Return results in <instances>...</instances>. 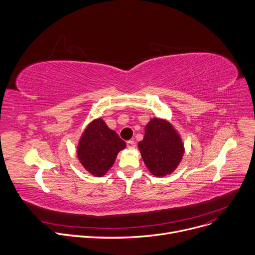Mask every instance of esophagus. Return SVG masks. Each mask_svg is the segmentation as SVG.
<instances>
[{"mask_svg": "<svg viewBox=\"0 0 255 255\" xmlns=\"http://www.w3.org/2000/svg\"><path fill=\"white\" fill-rule=\"evenodd\" d=\"M126 144H127L128 148H134L135 147V141H133V140H128L126 142Z\"/></svg>", "mask_w": 255, "mask_h": 255, "instance_id": "1", "label": "esophagus"}]
</instances>
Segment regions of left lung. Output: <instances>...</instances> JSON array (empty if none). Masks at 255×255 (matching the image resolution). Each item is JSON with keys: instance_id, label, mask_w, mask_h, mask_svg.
<instances>
[{"instance_id": "obj_1", "label": "left lung", "mask_w": 255, "mask_h": 255, "mask_svg": "<svg viewBox=\"0 0 255 255\" xmlns=\"http://www.w3.org/2000/svg\"><path fill=\"white\" fill-rule=\"evenodd\" d=\"M138 148L149 172L161 177L175 170L184 152L177 131L168 121L159 118L151 119L146 124Z\"/></svg>"}]
</instances>
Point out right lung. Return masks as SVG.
Listing matches in <instances>:
<instances>
[{"mask_svg":"<svg viewBox=\"0 0 255 255\" xmlns=\"http://www.w3.org/2000/svg\"><path fill=\"white\" fill-rule=\"evenodd\" d=\"M125 147V141L108 127L103 119H96L83 132L77 155L89 173L101 177L115 163L118 152Z\"/></svg>","mask_w":255,"mask_h":255,"instance_id":"1","label":"right lung"}]
</instances>
